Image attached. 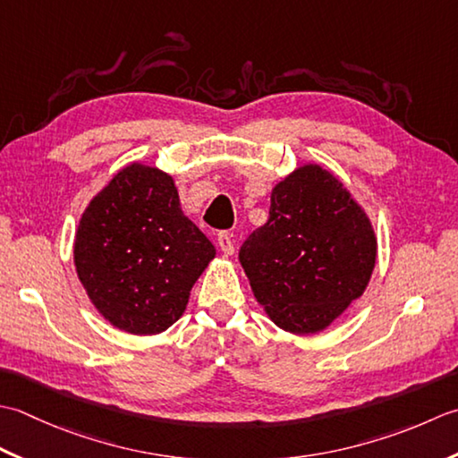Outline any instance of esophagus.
I'll use <instances>...</instances> for the list:
<instances>
[{"mask_svg":"<svg viewBox=\"0 0 458 458\" xmlns=\"http://www.w3.org/2000/svg\"><path fill=\"white\" fill-rule=\"evenodd\" d=\"M217 245L221 249V253L225 255V257H231L233 253H235V245H233V235H231V233H227V231L219 233Z\"/></svg>","mask_w":458,"mask_h":458,"instance_id":"obj_1","label":"esophagus"}]
</instances>
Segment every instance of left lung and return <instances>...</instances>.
I'll use <instances>...</instances> for the list:
<instances>
[{"label":"left lung","mask_w":458,"mask_h":458,"mask_svg":"<svg viewBox=\"0 0 458 458\" xmlns=\"http://www.w3.org/2000/svg\"><path fill=\"white\" fill-rule=\"evenodd\" d=\"M377 237L338 175L304 164L270 191L268 221L239 250L257 302L278 328L316 334L369 284Z\"/></svg>","instance_id":"obj_1"}]
</instances>
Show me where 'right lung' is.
Returning a JSON list of instances; mask_svg holds the SVG:
<instances>
[{
    "label": "right lung",
    "instance_id": "add662e5",
    "mask_svg": "<svg viewBox=\"0 0 458 458\" xmlns=\"http://www.w3.org/2000/svg\"><path fill=\"white\" fill-rule=\"evenodd\" d=\"M72 257L102 318L128 334L156 335L182 318L216 247L183 216L174 177L132 162L82 211Z\"/></svg>",
    "mask_w": 458,
    "mask_h": 458
}]
</instances>
